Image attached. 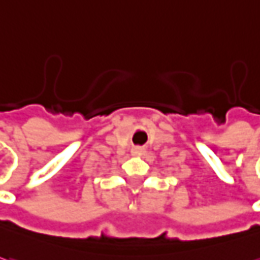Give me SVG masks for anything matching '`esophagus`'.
I'll return each mask as SVG.
<instances>
[{
  "label": "esophagus",
  "mask_w": 260,
  "mask_h": 260,
  "mask_svg": "<svg viewBox=\"0 0 260 260\" xmlns=\"http://www.w3.org/2000/svg\"><path fill=\"white\" fill-rule=\"evenodd\" d=\"M132 155H135V157H139V155H142L144 152H145V149L144 148H141V147H135V148H132Z\"/></svg>",
  "instance_id": "obj_1"
}]
</instances>
